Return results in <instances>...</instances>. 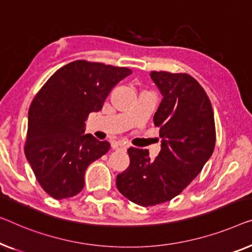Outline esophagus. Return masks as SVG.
<instances>
[{
    "label": "esophagus",
    "instance_id": "34e87169",
    "mask_svg": "<svg viewBox=\"0 0 252 252\" xmlns=\"http://www.w3.org/2000/svg\"><path fill=\"white\" fill-rule=\"evenodd\" d=\"M112 148L114 150H126L127 146L125 144V142L115 141V142H112Z\"/></svg>",
    "mask_w": 252,
    "mask_h": 252
}]
</instances>
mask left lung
I'll return each mask as SVG.
<instances>
[{
	"label": "left lung",
	"instance_id": "8db88e82",
	"mask_svg": "<svg viewBox=\"0 0 252 252\" xmlns=\"http://www.w3.org/2000/svg\"><path fill=\"white\" fill-rule=\"evenodd\" d=\"M163 99L154 115L162 149L150 159L147 149L130 147V165L116 176V188L134 204L148 207L178 196L200 173L215 148L212 103L188 73L152 71Z\"/></svg>",
	"mask_w": 252,
	"mask_h": 252
}]
</instances>
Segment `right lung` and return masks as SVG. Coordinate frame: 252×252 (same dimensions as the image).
Listing matches in <instances>:
<instances>
[{"mask_svg": "<svg viewBox=\"0 0 252 252\" xmlns=\"http://www.w3.org/2000/svg\"><path fill=\"white\" fill-rule=\"evenodd\" d=\"M130 69L78 60L62 66L33 97L28 112L25 155L37 181L54 199L78 194L85 172L110 149L84 133L92 112L102 110L112 88Z\"/></svg>", "mask_w": 252, "mask_h": 252, "instance_id": "obj_1", "label": "right lung"}]
</instances>
